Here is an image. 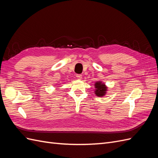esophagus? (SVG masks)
Listing matches in <instances>:
<instances>
[{
	"instance_id": "1",
	"label": "esophagus",
	"mask_w": 158,
	"mask_h": 158,
	"mask_svg": "<svg viewBox=\"0 0 158 158\" xmlns=\"http://www.w3.org/2000/svg\"><path fill=\"white\" fill-rule=\"evenodd\" d=\"M76 78H77L79 80H80L81 78H82V75H81V74H76Z\"/></svg>"
}]
</instances>
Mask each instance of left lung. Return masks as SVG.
<instances>
[{
  "label": "left lung",
  "mask_w": 158,
  "mask_h": 158,
  "mask_svg": "<svg viewBox=\"0 0 158 158\" xmlns=\"http://www.w3.org/2000/svg\"><path fill=\"white\" fill-rule=\"evenodd\" d=\"M95 94L98 97H103L106 94L107 91V87L106 85L104 83H103L102 81H98V82H95Z\"/></svg>",
  "instance_id": "1"
}]
</instances>
